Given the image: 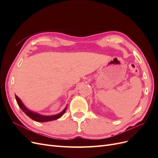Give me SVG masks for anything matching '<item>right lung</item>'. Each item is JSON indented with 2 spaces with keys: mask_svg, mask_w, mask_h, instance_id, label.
I'll use <instances>...</instances> for the list:
<instances>
[{
  "mask_svg": "<svg viewBox=\"0 0 158 158\" xmlns=\"http://www.w3.org/2000/svg\"><path fill=\"white\" fill-rule=\"evenodd\" d=\"M16 97V99L17 103L18 105V106L20 107V109L22 110V111L25 113L30 118H31V119H33V121H35L37 122H47V121H54L56 120V119H58L59 118H60L63 114L65 113L66 108H67V106L65 107V109L63 110V111L60 112L59 114H55V115H51V116H45V115H42V114H40L39 113H35L33 111H30V110L27 109L26 106L23 105V103H22V102L21 101V99L19 98L17 95H15Z\"/></svg>",
  "mask_w": 158,
  "mask_h": 158,
  "instance_id": "obj_1",
  "label": "right lung"
}]
</instances>
